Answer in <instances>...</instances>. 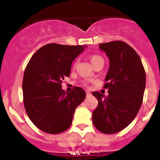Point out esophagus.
Instances as JSON below:
<instances>
[{
  "mask_svg": "<svg viewBox=\"0 0 160 160\" xmlns=\"http://www.w3.org/2000/svg\"><path fill=\"white\" fill-rule=\"evenodd\" d=\"M86 94H87V96H90L91 92H89V91H86Z\"/></svg>",
  "mask_w": 160,
  "mask_h": 160,
  "instance_id": "1",
  "label": "esophagus"
}]
</instances>
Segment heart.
Listing matches in <instances>:
<instances>
[{
	"label": "heart",
	"mask_w": 160,
	"mask_h": 160,
	"mask_svg": "<svg viewBox=\"0 0 160 160\" xmlns=\"http://www.w3.org/2000/svg\"><path fill=\"white\" fill-rule=\"evenodd\" d=\"M103 60V59H102L101 57H100V56L98 55H92L89 57V60H90V62L92 64H94L96 61H97V60ZM84 84L87 85V83H84Z\"/></svg>",
	"instance_id": "obj_1"
}]
</instances>
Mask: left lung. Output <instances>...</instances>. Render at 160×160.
<instances>
[{"label": "left lung", "mask_w": 160, "mask_h": 160, "mask_svg": "<svg viewBox=\"0 0 160 160\" xmlns=\"http://www.w3.org/2000/svg\"><path fill=\"white\" fill-rule=\"evenodd\" d=\"M99 48L109 59L103 85L108 90V96L92 92L98 100L92 122L100 132L114 134L124 129L136 118L143 102L146 73L140 57L127 43L111 41L100 44Z\"/></svg>", "instance_id": "8db88e82"}]
</instances>
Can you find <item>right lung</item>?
I'll return each instance as SVG.
<instances>
[{
    "instance_id": "right-lung-1",
    "label": "right lung",
    "mask_w": 160,
    "mask_h": 160,
    "mask_svg": "<svg viewBox=\"0 0 160 160\" xmlns=\"http://www.w3.org/2000/svg\"><path fill=\"white\" fill-rule=\"evenodd\" d=\"M84 49L82 45L48 44L34 53L27 64L22 83L24 108L37 128L59 134L72 124L76 108L85 99V91L75 87L64 92L62 81L70 76L72 61Z\"/></svg>"
}]
</instances>
